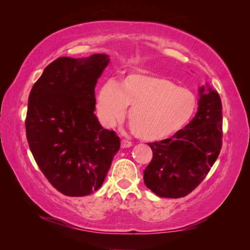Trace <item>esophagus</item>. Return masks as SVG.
I'll return each mask as SVG.
<instances>
[{
    "instance_id": "esophagus-1",
    "label": "esophagus",
    "mask_w": 250,
    "mask_h": 250,
    "mask_svg": "<svg viewBox=\"0 0 250 250\" xmlns=\"http://www.w3.org/2000/svg\"><path fill=\"white\" fill-rule=\"evenodd\" d=\"M131 146H132V143L130 141L123 139L122 142H121V147H122V148H129Z\"/></svg>"
}]
</instances>
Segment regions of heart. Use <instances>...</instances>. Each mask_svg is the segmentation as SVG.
I'll return each instance as SVG.
<instances>
[{
    "label": "heart",
    "mask_w": 250,
    "mask_h": 250,
    "mask_svg": "<svg viewBox=\"0 0 250 250\" xmlns=\"http://www.w3.org/2000/svg\"><path fill=\"white\" fill-rule=\"evenodd\" d=\"M131 106L129 124L138 138L157 142L171 138L191 122L198 107L193 90L153 75L132 74L120 82L108 81L97 97L96 110L106 127L122 121Z\"/></svg>",
    "instance_id": "1"
}]
</instances>
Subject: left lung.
<instances>
[{"mask_svg":"<svg viewBox=\"0 0 250 250\" xmlns=\"http://www.w3.org/2000/svg\"><path fill=\"white\" fill-rule=\"evenodd\" d=\"M198 111L170 139L149 143L153 157L144 183L160 197L180 198L206 178L222 147V104L210 87L199 89Z\"/></svg>","mask_w":250,"mask_h":250,"instance_id":"left-lung-1","label":"left lung"}]
</instances>
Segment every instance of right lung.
I'll return each mask as SVG.
<instances>
[{
  "label": "right lung",
  "mask_w": 250,
  "mask_h": 250,
  "mask_svg": "<svg viewBox=\"0 0 250 250\" xmlns=\"http://www.w3.org/2000/svg\"><path fill=\"white\" fill-rule=\"evenodd\" d=\"M109 62L106 54L59 57L30 92L26 135L41 171L57 191L85 196L99 188L120 149L113 130L95 116V86Z\"/></svg>",
  "instance_id": "1"
}]
</instances>
